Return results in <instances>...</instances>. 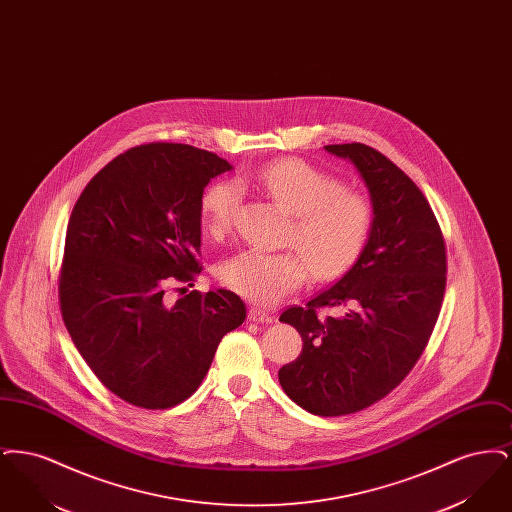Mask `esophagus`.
Returning a JSON list of instances; mask_svg holds the SVG:
<instances>
[{"label": "esophagus", "mask_w": 512, "mask_h": 512, "mask_svg": "<svg viewBox=\"0 0 512 512\" xmlns=\"http://www.w3.org/2000/svg\"><path fill=\"white\" fill-rule=\"evenodd\" d=\"M249 320H253V322H263V324H272L276 317L272 315V313H268V311H263V309H259V307H251L249 309Z\"/></svg>", "instance_id": "34e87169"}]
</instances>
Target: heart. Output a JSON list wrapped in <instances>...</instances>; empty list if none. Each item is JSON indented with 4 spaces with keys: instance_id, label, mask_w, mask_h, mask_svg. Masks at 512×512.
I'll return each instance as SVG.
<instances>
[{
    "instance_id": "heart-1",
    "label": "heart",
    "mask_w": 512,
    "mask_h": 512,
    "mask_svg": "<svg viewBox=\"0 0 512 512\" xmlns=\"http://www.w3.org/2000/svg\"><path fill=\"white\" fill-rule=\"evenodd\" d=\"M255 184L282 209L292 213L288 244L297 249L263 251L247 247L220 263V282L245 299L272 305L301 288L313 270L322 282L336 280L365 251L374 224V203L359 188L341 186L332 174L301 159H280L236 184L217 182L201 199L203 226L224 236L236 219L238 188Z\"/></svg>"
}]
</instances>
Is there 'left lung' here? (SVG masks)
Returning a JSON list of instances; mask_svg holds the SVG:
<instances>
[{
    "label": "left lung",
    "instance_id": "left-lung-1",
    "mask_svg": "<svg viewBox=\"0 0 512 512\" xmlns=\"http://www.w3.org/2000/svg\"><path fill=\"white\" fill-rule=\"evenodd\" d=\"M326 151L361 172L374 224L359 261L334 286L280 315L303 349L278 380L301 409L343 416L384 399L424 353L445 295L447 251L428 199L386 155L357 142ZM324 308L337 313L324 318Z\"/></svg>",
    "mask_w": 512,
    "mask_h": 512
}]
</instances>
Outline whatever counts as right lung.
<instances>
[{
	"instance_id": "obj_1",
	"label": "right lung",
	"mask_w": 512,
	"mask_h": 512,
	"mask_svg": "<svg viewBox=\"0 0 512 512\" xmlns=\"http://www.w3.org/2000/svg\"><path fill=\"white\" fill-rule=\"evenodd\" d=\"M230 169L211 151L153 142L107 163L74 203L59 270L63 322L99 382L134 407L186 401L245 320L228 290L165 297L203 270L201 197Z\"/></svg>"
}]
</instances>
